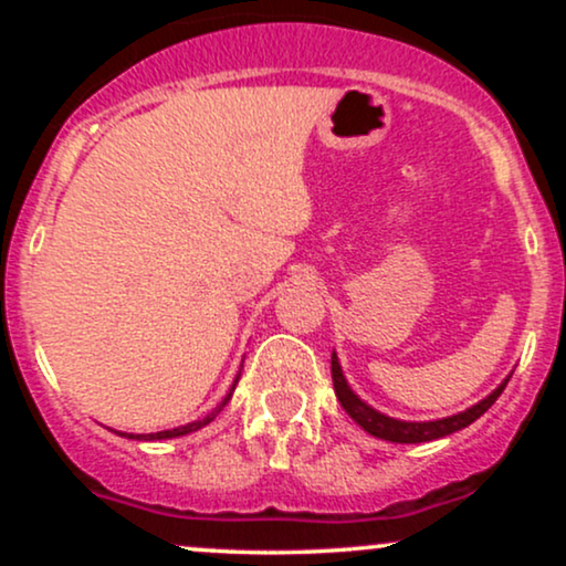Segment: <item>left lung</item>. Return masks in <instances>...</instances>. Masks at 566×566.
<instances>
[{"instance_id": "8db88e82", "label": "left lung", "mask_w": 566, "mask_h": 566, "mask_svg": "<svg viewBox=\"0 0 566 566\" xmlns=\"http://www.w3.org/2000/svg\"><path fill=\"white\" fill-rule=\"evenodd\" d=\"M509 378L500 382V386L490 396H484L482 401H476V405L465 409V412L450 415V418H441V420H423V423H415V420L388 418V415H382L375 407H369L367 401H361L359 396L354 394V388L348 386L346 375H343V369H340V361H337V354L333 350V386H335V394H337V401H340V407L346 409L356 423L365 428L369 437L396 441V444H420V441H433L441 437H450V433H454V431H463V428H469L473 420L482 418L486 409L495 405L497 396L503 394Z\"/></svg>"}]
</instances>
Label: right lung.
Listing matches in <instances>:
<instances>
[{
  "label": "right lung",
  "instance_id": "right-lung-1",
  "mask_svg": "<svg viewBox=\"0 0 566 566\" xmlns=\"http://www.w3.org/2000/svg\"><path fill=\"white\" fill-rule=\"evenodd\" d=\"M237 382H239V375H237V380H233L231 391L226 394V399L220 401V405H218L216 409H212L210 415H205V418H201V420H193V423H186V426L170 428V431H157V433H125V431H116V433H119V437L135 439V441H157V439H175V437H186V433H191V431H199V428H205L207 423H212V420L218 418V412H220V409H223L226 405H229V401H231V394H233V388H237Z\"/></svg>",
  "mask_w": 566,
  "mask_h": 566
}]
</instances>
